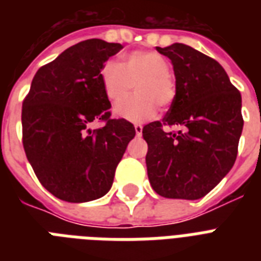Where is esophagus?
Here are the masks:
<instances>
[{"instance_id":"1","label":"esophagus","mask_w":261,"mask_h":261,"mask_svg":"<svg viewBox=\"0 0 261 261\" xmlns=\"http://www.w3.org/2000/svg\"><path fill=\"white\" fill-rule=\"evenodd\" d=\"M134 128H135V134H137V137H141V135H142V126H141V124H135Z\"/></svg>"}]
</instances>
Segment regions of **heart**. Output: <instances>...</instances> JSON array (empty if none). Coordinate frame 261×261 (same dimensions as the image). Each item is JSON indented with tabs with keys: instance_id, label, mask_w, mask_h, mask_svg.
<instances>
[{
	"instance_id": "heart-1",
	"label": "heart",
	"mask_w": 261,
	"mask_h": 261,
	"mask_svg": "<svg viewBox=\"0 0 261 261\" xmlns=\"http://www.w3.org/2000/svg\"><path fill=\"white\" fill-rule=\"evenodd\" d=\"M100 81L111 102L121 101L136 87L137 93L115 108L119 118L134 123L154 118L159 106L169 107L176 97L171 62L155 51H133L123 63L107 61L100 70Z\"/></svg>"
}]
</instances>
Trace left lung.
Returning <instances> with one entry per match:
<instances>
[{"label": "left lung", "mask_w": 261, "mask_h": 261, "mask_svg": "<svg viewBox=\"0 0 261 261\" xmlns=\"http://www.w3.org/2000/svg\"><path fill=\"white\" fill-rule=\"evenodd\" d=\"M172 61L176 97L160 122L142 128L147 142V176L164 198L207 195L234 165L243 133L241 94L215 59L173 43L157 47ZM165 125H177L168 132Z\"/></svg>", "instance_id": "obj_1"}]
</instances>
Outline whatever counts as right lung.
<instances>
[{
    "label": "right lung",
    "mask_w": 261,
    "mask_h": 261,
    "mask_svg": "<svg viewBox=\"0 0 261 261\" xmlns=\"http://www.w3.org/2000/svg\"><path fill=\"white\" fill-rule=\"evenodd\" d=\"M119 43L88 39L36 71L22 101V146L48 192L70 203L104 196L126 147L133 123L111 119L100 70L122 50ZM93 121H104L96 130Z\"/></svg>",
    "instance_id": "right-lung-1"
}]
</instances>
